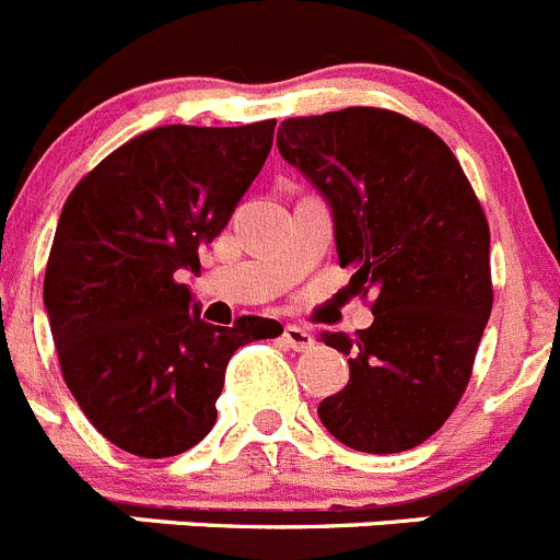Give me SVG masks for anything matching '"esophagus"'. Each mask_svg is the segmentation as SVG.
Masks as SVG:
<instances>
[{
  "instance_id": "34e87169",
  "label": "esophagus",
  "mask_w": 560,
  "mask_h": 560,
  "mask_svg": "<svg viewBox=\"0 0 560 560\" xmlns=\"http://www.w3.org/2000/svg\"><path fill=\"white\" fill-rule=\"evenodd\" d=\"M284 342L290 345L292 351H310L315 345V337L304 326H284Z\"/></svg>"
}]
</instances>
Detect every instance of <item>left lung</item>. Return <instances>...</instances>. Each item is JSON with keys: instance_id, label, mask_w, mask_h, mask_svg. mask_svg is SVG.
<instances>
[{"instance_id": "8db88e82", "label": "left lung", "mask_w": 560, "mask_h": 560, "mask_svg": "<svg viewBox=\"0 0 560 560\" xmlns=\"http://www.w3.org/2000/svg\"><path fill=\"white\" fill-rule=\"evenodd\" d=\"M276 143L326 196L353 290L375 295L373 326L323 334L351 381L320 422L353 451H411L462 400L492 312L483 207L445 140L392 109L287 118Z\"/></svg>"}]
</instances>
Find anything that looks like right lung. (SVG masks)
Masks as SVG:
<instances>
[{
    "label": "right lung",
    "instance_id": "right-lung-1",
    "mask_svg": "<svg viewBox=\"0 0 560 560\" xmlns=\"http://www.w3.org/2000/svg\"><path fill=\"white\" fill-rule=\"evenodd\" d=\"M276 121L156 127L104 156L62 203L44 304L62 381L104 439L168 458L215 425L240 345L279 337L268 317L209 326L182 270L218 237L273 145Z\"/></svg>",
    "mask_w": 560,
    "mask_h": 560
}]
</instances>
